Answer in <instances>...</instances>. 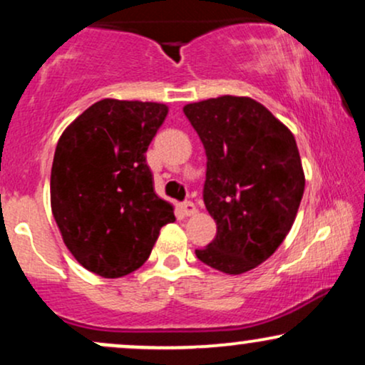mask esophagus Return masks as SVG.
Listing matches in <instances>:
<instances>
[{"label": "esophagus", "mask_w": 365, "mask_h": 365, "mask_svg": "<svg viewBox=\"0 0 365 365\" xmlns=\"http://www.w3.org/2000/svg\"><path fill=\"white\" fill-rule=\"evenodd\" d=\"M180 211H182L183 216H194L197 212V207L194 202H183L182 206H180Z\"/></svg>", "instance_id": "1"}]
</instances>
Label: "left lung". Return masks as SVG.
Listing matches in <instances>:
<instances>
[{
    "label": "left lung",
    "mask_w": 365,
    "mask_h": 365,
    "mask_svg": "<svg viewBox=\"0 0 365 365\" xmlns=\"http://www.w3.org/2000/svg\"><path fill=\"white\" fill-rule=\"evenodd\" d=\"M183 113L206 149L204 204L217 228L195 255L221 273H247L274 254L299 211L305 177L295 137L250 98L221 96Z\"/></svg>",
    "instance_id": "left-lung-1"
}]
</instances>
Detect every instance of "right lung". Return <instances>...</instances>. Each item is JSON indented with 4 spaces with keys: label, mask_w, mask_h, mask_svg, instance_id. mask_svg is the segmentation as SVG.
<instances>
[{
    "label": "right lung",
    "mask_w": 365,
    "mask_h": 365,
    "mask_svg": "<svg viewBox=\"0 0 365 365\" xmlns=\"http://www.w3.org/2000/svg\"><path fill=\"white\" fill-rule=\"evenodd\" d=\"M166 115L161 103L101 99L58 140L51 211L65 245L91 273L120 278L139 269L161 226L175 220L145 163Z\"/></svg>",
    "instance_id": "obj_1"
}]
</instances>
